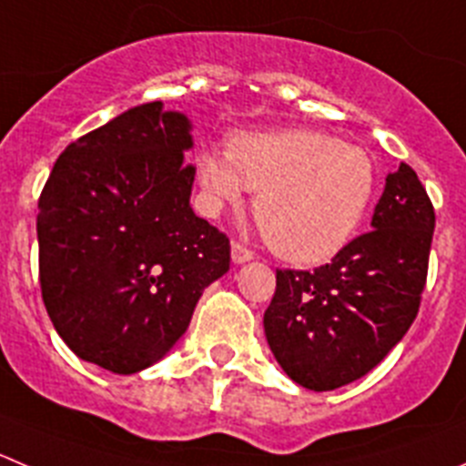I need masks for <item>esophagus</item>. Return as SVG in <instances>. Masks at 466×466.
Here are the masks:
<instances>
[{
    "instance_id": "1",
    "label": "esophagus",
    "mask_w": 466,
    "mask_h": 466,
    "mask_svg": "<svg viewBox=\"0 0 466 466\" xmlns=\"http://www.w3.org/2000/svg\"><path fill=\"white\" fill-rule=\"evenodd\" d=\"M230 258H233V263L240 265L254 258V254H251V249H247L242 242H233V245H230Z\"/></svg>"
}]
</instances>
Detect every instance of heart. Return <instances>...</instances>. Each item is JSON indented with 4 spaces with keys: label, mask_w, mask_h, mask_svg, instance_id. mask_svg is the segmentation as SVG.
<instances>
[{
    "label": "heart",
    "mask_w": 466,
    "mask_h": 466,
    "mask_svg": "<svg viewBox=\"0 0 466 466\" xmlns=\"http://www.w3.org/2000/svg\"><path fill=\"white\" fill-rule=\"evenodd\" d=\"M197 178L210 215L258 189L254 215L274 254L316 265L339 254L369 210L378 183L370 155L318 130L240 132L226 153L203 150Z\"/></svg>",
    "instance_id": "b5f03b06"
}]
</instances>
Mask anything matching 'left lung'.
Instances as JSON below:
<instances>
[{
	"instance_id": "8db88e82",
	"label": "left lung",
	"mask_w": 466,
	"mask_h": 466,
	"mask_svg": "<svg viewBox=\"0 0 466 466\" xmlns=\"http://www.w3.org/2000/svg\"><path fill=\"white\" fill-rule=\"evenodd\" d=\"M432 233V201L400 162L387 176L369 233L313 272L277 269L265 339L292 382L331 391L391 352L419 313Z\"/></svg>"
}]
</instances>
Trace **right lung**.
Here are the masks:
<instances>
[{"instance_id": "right-lung-1", "label": "right lung", "mask_w": 466, "mask_h": 466, "mask_svg": "<svg viewBox=\"0 0 466 466\" xmlns=\"http://www.w3.org/2000/svg\"><path fill=\"white\" fill-rule=\"evenodd\" d=\"M192 123L139 105L79 137L38 198V274L64 343L118 375L148 369L228 272V238L189 206Z\"/></svg>"}]
</instances>
